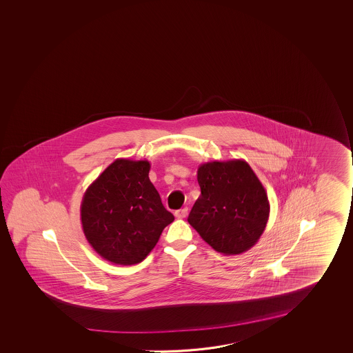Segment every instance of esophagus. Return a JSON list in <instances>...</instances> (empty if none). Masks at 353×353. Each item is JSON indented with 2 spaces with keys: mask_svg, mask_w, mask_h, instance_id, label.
<instances>
[{
  "mask_svg": "<svg viewBox=\"0 0 353 353\" xmlns=\"http://www.w3.org/2000/svg\"><path fill=\"white\" fill-rule=\"evenodd\" d=\"M187 214H188V208L179 209V210L174 212V215H176L179 219H183V218L187 216Z\"/></svg>",
  "mask_w": 353,
  "mask_h": 353,
  "instance_id": "obj_1",
  "label": "esophagus"
}]
</instances>
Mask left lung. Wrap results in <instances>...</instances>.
<instances>
[{
	"label": "left lung",
	"mask_w": 353,
	"mask_h": 353,
	"mask_svg": "<svg viewBox=\"0 0 353 353\" xmlns=\"http://www.w3.org/2000/svg\"><path fill=\"white\" fill-rule=\"evenodd\" d=\"M201 196L188 223L215 251L246 252L266 229L270 202L266 190L245 160L202 163L196 171Z\"/></svg>",
	"instance_id": "left-lung-1"
}]
</instances>
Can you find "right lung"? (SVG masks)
Wrapping results in <instances>:
<instances>
[{"instance_id":"obj_1","label":"right lung","mask_w":353,"mask_h":353,"mask_svg":"<svg viewBox=\"0 0 353 353\" xmlns=\"http://www.w3.org/2000/svg\"><path fill=\"white\" fill-rule=\"evenodd\" d=\"M150 168L148 160L117 159L82 198L81 224L87 241L114 265L140 263L174 220L151 183Z\"/></svg>"}]
</instances>
